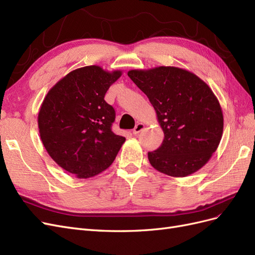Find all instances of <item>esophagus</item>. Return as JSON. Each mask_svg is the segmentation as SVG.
Segmentation results:
<instances>
[{"label":"esophagus","instance_id":"1","mask_svg":"<svg viewBox=\"0 0 255 255\" xmlns=\"http://www.w3.org/2000/svg\"><path fill=\"white\" fill-rule=\"evenodd\" d=\"M143 128H144V125H143V123H137V125H136L135 128H134V129H133V134H134V135L139 134Z\"/></svg>","mask_w":255,"mask_h":255}]
</instances>
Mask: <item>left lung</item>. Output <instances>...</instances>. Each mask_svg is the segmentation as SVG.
<instances>
[{
  "label": "left lung",
  "instance_id": "1",
  "mask_svg": "<svg viewBox=\"0 0 255 255\" xmlns=\"http://www.w3.org/2000/svg\"><path fill=\"white\" fill-rule=\"evenodd\" d=\"M128 75L149 98L164 130L163 143L148 153L151 166L173 177L201 169L223 132L221 106L210 86L195 73L170 66L134 69Z\"/></svg>",
  "mask_w": 255,
  "mask_h": 255
}]
</instances>
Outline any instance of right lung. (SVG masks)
Listing matches in <instances>:
<instances>
[{"mask_svg": "<svg viewBox=\"0 0 255 255\" xmlns=\"http://www.w3.org/2000/svg\"><path fill=\"white\" fill-rule=\"evenodd\" d=\"M122 75L86 66L69 72L49 90L38 113V128L55 163L78 179L109 168L126 138L112 130L115 110L104 100Z\"/></svg>", "mask_w": 255, "mask_h": 255, "instance_id": "1", "label": "right lung"}]
</instances>
